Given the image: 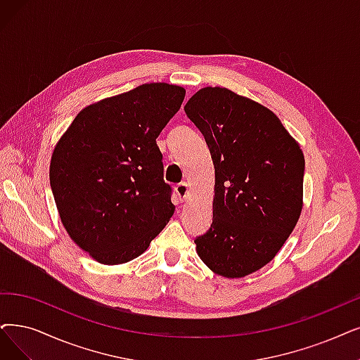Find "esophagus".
Returning <instances> with one entry per match:
<instances>
[{
  "mask_svg": "<svg viewBox=\"0 0 360 360\" xmlns=\"http://www.w3.org/2000/svg\"><path fill=\"white\" fill-rule=\"evenodd\" d=\"M176 193H177V196L180 198V200H184L189 198V184L188 183H180V184H177L176 186Z\"/></svg>",
  "mask_w": 360,
  "mask_h": 360,
  "instance_id": "obj_1",
  "label": "esophagus"
}]
</instances>
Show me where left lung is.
Returning <instances> with one entry per match:
<instances>
[{"mask_svg":"<svg viewBox=\"0 0 360 360\" xmlns=\"http://www.w3.org/2000/svg\"><path fill=\"white\" fill-rule=\"evenodd\" d=\"M204 134L215 169L212 224L195 239L215 275L243 278L270 263L303 210L304 155L266 106L223 87L184 106Z\"/></svg>","mask_w":360,"mask_h":360,"instance_id":"8db88e82","label":"left lung"}]
</instances>
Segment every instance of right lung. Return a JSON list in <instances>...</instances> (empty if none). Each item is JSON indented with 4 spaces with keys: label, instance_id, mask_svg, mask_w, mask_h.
Masks as SVG:
<instances>
[{
    "label": "right lung",
    "instance_id": "1",
    "mask_svg": "<svg viewBox=\"0 0 360 360\" xmlns=\"http://www.w3.org/2000/svg\"><path fill=\"white\" fill-rule=\"evenodd\" d=\"M186 90L143 84L84 108L54 146L50 184L60 221L102 264L145 252L174 214L156 139Z\"/></svg>",
    "mask_w": 360,
    "mask_h": 360
}]
</instances>
